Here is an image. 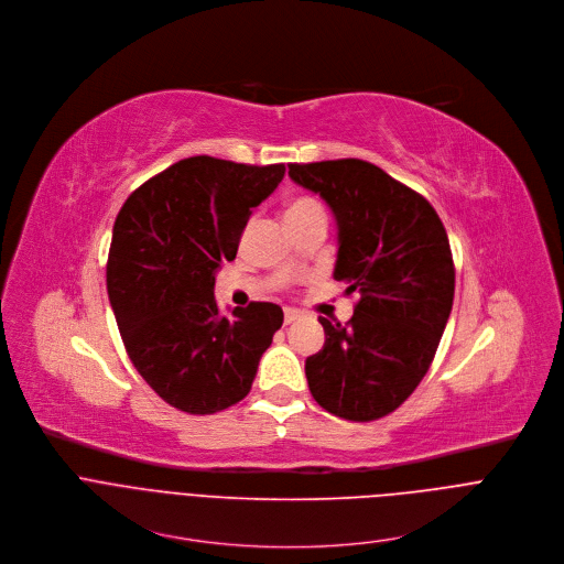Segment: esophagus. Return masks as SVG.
Instances as JSON below:
<instances>
[{"mask_svg":"<svg viewBox=\"0 0 564 564\" xmlns=\"http://www.w3.org/2000/svg\"><path fill=\"white\" fill-rule=\"evenodd\" d=\"M300 317H302L300 311H295V308H284V324H293V322H297Z\"/></svg>","mask_w":564,"mask_h":564,"instance_id":"esophagus-1","label":"esophagus"}]
</instances>
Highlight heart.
<instances>
[{"label": "heart", "mask_w": 564, "mask_h": 564, "mask_svg": "<svg viewBox=\"0 0 564 564\" xmlns=\"http://www.w3.org/2000/svg\"><path fill=\"white\" fill-rule=\"evenodd\" d=\"M317 213H324L322 204L317 199H313V197H295L293 202H289V206L284 210V217H286V224H291V221H300L304 217L317 215Z\"/></svg>", "instance_id": "obj_1"}]
</instances>
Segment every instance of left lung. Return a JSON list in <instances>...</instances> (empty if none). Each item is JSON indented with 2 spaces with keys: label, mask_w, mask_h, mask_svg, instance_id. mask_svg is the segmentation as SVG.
Wrapping results in <instances>:
<instances>
[{
  "label": "left lung",
  "mask_w": 564,
  "mask_h": 564,
  "mask_svg": "<svg viewBox=\"0 0 564 564\" xmlns=\"http://www.w3.org/2000/svg\"><path fill=\"white\" fill-rule=\"evenodd\" d=\"M295 184L317 193L337 224L333 278L360 293L347 324L324 326V347L304 371L328 413L369 422L395 411L431 367L456 271L435 208L362 160L289 164Z\"/></svg>",
  "instance_id": "left-lung-1"
}]
</instances>
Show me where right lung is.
Masks as SVG:
<instances>
[{"mask_svg":"<svg viewBox=\"0 0 564 564\" xmlns=\"http://www.w3.org/2000/svg\"><path fill=\"white\" fill-rule=\"evenodd\" d=\"M284 171L186 158L144 182L118 213L108 300L131 362L180 411L208 415L240 402L282 326L278 304L251 302L221 315L213 291L253 208Z\"/></svg>","mask_w":564,"mask_h":564,"instance_id":"1","label":"right lung"}]
</instances>
